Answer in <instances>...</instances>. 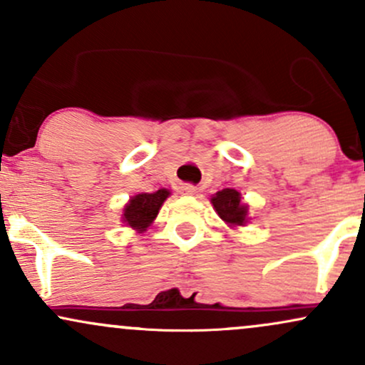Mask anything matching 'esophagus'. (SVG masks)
Here are the masks:
<instances>
[{
  "mask_svg": "<svg viewBox=\"0 0 365 365\" xmlns=\"http://www.w3.org/2000/svg\"><path fill=\"white\" fill-rule=\"evenodd\" d=\"M182 192L185 195H195L197 194V188L194 185H183L182 187Z\"/></svg>",
  "mask_w": 365,
  "mask_h": 365,
  "instance_id": "34e87169",
  "label": "esophagus"
}]
</instances>
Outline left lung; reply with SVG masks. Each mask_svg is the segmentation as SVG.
<instances>
[{
	"mask_svg": "<svg viewBox=\"0 0 365 365\" xmlns=\"http://www.w3.org/2000/svg\"><path fill=\"white\" fill-rule=\"evenodd\" d=\"M211 204L217 216L225 221L230 228H240L250 221L249 204L242 200L240 192L235 188H223L211 195Z\"/></svg>",
	"mask_w": 365,
	"mask_h": 365,
	"instance_id": "left-lung-1",
	"label": "left lung"
}]
</instances>
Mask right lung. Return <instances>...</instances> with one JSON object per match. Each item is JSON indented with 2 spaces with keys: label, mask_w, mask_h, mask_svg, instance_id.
I'll use <instances>...</instances> for the list:
<instances>
[{
  "label": "right lung",
  "mask_w": 365,
  "mask_h": 365,
  "mask_svg": "<svg viewBox=\"0 0 365 365\" xmlns=\"http://www.w3.org/2000/svg\"><path fill=\"white\" fill-rule=\"evenodd\" d=\"M170 195L171 192L168 188H159L150 194L142 192V194L130 197L128 202L123 206V212H121V223L139 233L145 232L154 223L159 209Z\"/></svg>",
  "instance_id": "add662e5"
}]
</instances>
